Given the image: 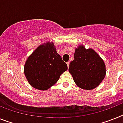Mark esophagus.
Instances as JSON below:
<instances>
[{"instance_id":"34e87169","label":"esophagus","mask_w":123,"mask_h":123,"mask_svg":"<svg viewBox=\"0 0 123 123\" xmlns=\"http://www.w3.org/2000/svg\"><path fill=\"white\" fill-rule=\"evenodd\" d=\"M67 64L68 68H69V65H70V62H67Z\"/></svg>"}]
</instances>
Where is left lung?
<instances>
[{"label": "left lung", "mask_w": 123, "mask_h": 123, "mask_svg": "<svg viewBox=\"0 0 123 123\" xmlns=\"http://www.w3.org/2000/svg\"><path fill=\"white\" fill-rule=\"evenodd\" d=\"M68 71L76 85L84 90L96 88L106 74L104 60L94 49H86L83 44L75 49Z\"/></svg>", "instance_id": "obj_1"}]
</instances>
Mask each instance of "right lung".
<instances>
[{"instance_id":"right-lung-1","label":"right lung","mask_w":123,"mask_h":123,"mask_svg":"<svg viewBox=\"0 0 123 123\" xmlns=\"http://www.w3.org/2000/svg\"><path fill=\"white\" fill-rule=\"evenodd\" d=\"M67 69V65L58 54L54 43L48 41L39 45L27 58L24 72L32 87L46 91L55 85Z\"/></svg>"}]
</instances>
